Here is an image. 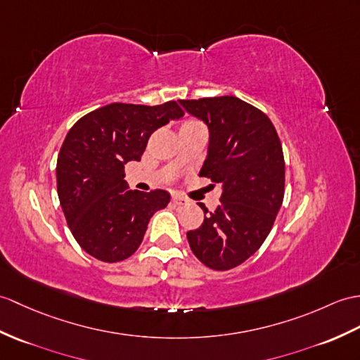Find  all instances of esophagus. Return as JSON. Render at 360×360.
I'll list each match as a JSON object with an SVG mask.
<instances>
[{
  "mask_svg": "<svg viewBox=\"0 0 360 360\" xmlns=\"http://www.w3.org/2000/svg\"><path fill=\"white\" fill-rule=\"evenodd\" d=\"M173 202L176 205H187L188 204V199L184 198V196H179V195H173Z\"/></svg>",
  "mask_w": 360,
  "mask_h": 360,
  "instance_id": "obj_1",
  "label": "esophagus"
}]
</instances>
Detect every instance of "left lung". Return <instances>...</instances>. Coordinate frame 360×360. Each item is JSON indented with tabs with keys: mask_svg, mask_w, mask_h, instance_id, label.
<instances>
[{
	"mask_svg": "<svg viewBox=\"0 0 360 360\" xmlns=\"http://www.w3.org/2000/svg\"><path fill=\"white\" fill-rule=\"evenodd\" d=\"M210 131L199 176L221 184L214 212L204 204V222L187 231L191 252L208 269L225 271L257 252L283 200L285 162L273 122L236 96L179 99Z\"/></svg>",
	"mask_w": 360,
	"mask_h": 360,
	"instance_id": "8db88e82",
	"label": "left lung"
}]
</instances>
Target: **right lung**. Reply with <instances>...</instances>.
<instances>
[{"instance_id":"1","label":"right lung","mask_w":360,"mask_h":360,"mask_svg":"<svg viewBox=\"0 0 360 360\" xmlns=\"http://www.w3.org/2000/svg\"><path fill=\"white\" fill-rule=\"evenodd\" d=\"M184 116L178 103H113L82 116L56 161V187L73 238L90 256L120 262L141 245L148 221L170 202L165 190H129L124 165L141 161L150 135Z\"/></svg>"}]
</instances>
